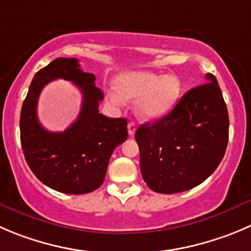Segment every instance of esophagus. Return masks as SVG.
Masks as SVG:
<instances>
[{
	"label": "esophagus",
	"mask_w": 251,
	"mask_h": 251,
	"mask_svg": "<svg viewBox=\"0 0 251 251\" xmlns=\"http://www.w3.org/2000/svg\"><path fill=\"white\" fill-rule=\"evenodd\" d=\"M135 129H137V124H135L134 122H129V123H128V134H129L130 137L134 135Z\"/></svg>",
	"instance_id": "obj_1"
}]
</instances>
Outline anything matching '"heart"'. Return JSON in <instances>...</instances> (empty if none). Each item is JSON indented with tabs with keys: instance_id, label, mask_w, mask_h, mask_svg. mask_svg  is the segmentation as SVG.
I'll return each mask as SVG.
<instances>
[{
	"instance_id": "1",
	"label": "heart",
	"mask_w": 251,
	"mask_h": 251,
	"mask_svg": "<svg viewBox=\"0 0 251 251\" xmlns=\"http://www.w3.org/2000/svg\"><path fill=\"white\" fill-rule=\"evenodd\" d=\"M114 88L121 100L138 99L137 113L148 121L166 116L181 96V82L176 76H159L147 71L121 74L114 80ZM118 97L111 99L117 102Z\"/></svg>"
}]
</instances>
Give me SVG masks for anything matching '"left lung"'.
<instances>
[{
  "mask_svg": "<svg viewBox=\"0 0 251 251\" xmlns=\"http://www.w3.org/2000/svg\"><path fill=\"white\" fill-rule=\"evenodd\" d=\"M229 118L217 78L191 88L175 108L135 132L140 171L150 190L183 192L203 182L226 152Z\"/></svg>",
  "mask_w": 251,
  "mask_h": 251,
  "instance_id": "left-lung-1",
  "label": "left lung"
}]
</instances>
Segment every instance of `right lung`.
I'll return each mask as SVG.
<instances>
[{
	"mask_svg": "<svg viewBox=\"0 0 251 251\" xmlns=\"http://www.w3.org/2000/svg\"><path fill=\"white\" fill-rule=\"evenodd\" d=\"M71 80L83 94L78 119L64 132H49L39 123L36 104L50 80ZM94 74L83 73L75 58H58L33 77L21 111V144L30 170L44 185L70 195L97 190L106 177L112 152L127 139V119L99 112L103 94Z\"/></svg>",
	"mask_w": 251,
	"mask_h": 251,
	"instance_id": "add662e5",
	"label": "right lung"
}]
</instances>
